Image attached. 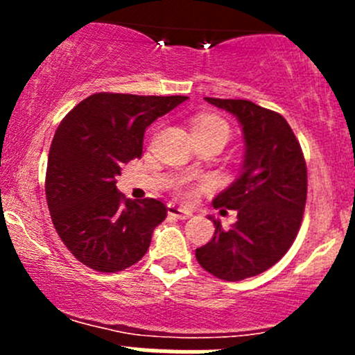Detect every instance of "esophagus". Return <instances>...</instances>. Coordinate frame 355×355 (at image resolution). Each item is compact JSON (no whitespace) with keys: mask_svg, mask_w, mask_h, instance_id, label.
Listing matches in <instances>:
<instances>
[{"mask_svg":"<svg viewBox=\"0 0 355 355\" xmlns=\"http://www.w3.org/2000/svg\"><path fill=\"white\" fill-rule=\"evenodd\" d=\"M168 214L173 218H178V220H189L192 216V211L184 209V207H178L175 204H168Z\"/></svg>","mask_w":355,"mask_h":355,"instance_id":"esophagus-1","label":"esophagus"}]
</instances>
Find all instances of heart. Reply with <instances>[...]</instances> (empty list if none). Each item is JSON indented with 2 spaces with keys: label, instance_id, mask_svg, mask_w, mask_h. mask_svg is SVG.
<instances>
[{
  "label": "heart",
  "instance_id": "heart-1",
  "mask_svg": "<svg viewBox=\"0 0 355 355\" xmlns=\"http://www.w3.org/2000/svg\"><path fill=\"white\" fill-rule=\"evenodd\" d=\"M192 132H214V134H221V135H225V137L228 139V132H230V128H228V125L225 123L221 118L200 116L194 121ZM199 187H200V185L192 184L189 178H184V180L178 182L177 192H178V196H180L182 199L192 200L196 198V196H198Z\"/></svg>",
  "mask_w": 355,
  "mask_h": 355
}]
</instances>
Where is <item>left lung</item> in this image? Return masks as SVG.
<instances>
[{
  "instance_id": "8db88e82",
  "label": "left lung",
  "mask_w": 355,
  "mask_h": 355,
  "mask_svg": "<svg viewBox=\"0 0 355 355\" xmlns=\"http://www.w3.org/2000/svg\"><path fill=\"white\" fill-rule=\"evenodd\" d=\"M206 101L237 118L245 153L241 175L213 199L214 207L237 211V221L223 228L209 216L216 230L196 257L214 277L239 282L266 271L293 244L306 206L307 168L282 114L247 99Z\"/></svg>"
}]
</instances>
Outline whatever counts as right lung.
Here are the masks:
<instances>
[{
    "instance_id": "add662e5",
    "label": "right lung",
    "mask_w": 355,
    "mask_h": 355,
    "mask_svg": "<svg viewBox=\"0 0 355 355\" xmlns=\"http://www.w3.org/2000/svg\"><path fill=\"white\" fill-rule=\"evenodd\" d=\"M187 96L99 92L58 125L48 157L46 199L63 244L85 266L114 273L137 263L166 218L157 199H125L121 166L142 156L144 132Z\"/></svg>"
}]
</instances>
